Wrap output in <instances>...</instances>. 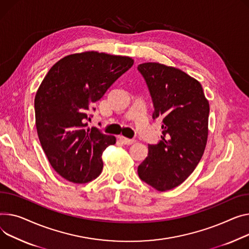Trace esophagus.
<instances>
[{
    "label": "esophagus",
    "mask_w": 249,
    "mask_h": 249,
    "mask_svg": "<svg viewBox=\"0 0 249 249\" xmlns=\"http://www.w3.org/2000/svg\"><path fill=\"white\" fill-rule=\"evenodd\" d=\"M119 139L125 145H132L133 143H135L134 139H130V138H127V137H124V136H120Z\"/></svg>",
    "instance_id": "esophagus-1"
}]
</instances>
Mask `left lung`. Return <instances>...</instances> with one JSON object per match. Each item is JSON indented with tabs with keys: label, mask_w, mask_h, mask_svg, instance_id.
Instances as JSON below:
<instances>
[{
	"label": "left lung",
	"mask_w": 249,
	"mask_h": 249,
	"mask_svg": "<svg viewBox=\"0 0 249 249\" xmlns=\"http://www.w3.org/2000/svg\"><path fill=\"white\" fill-rule=\"evenodd\" d=\"M150 91L153 119L162 120V140L149 145L139 177L158 191L184 182L199 163L208 138L209 102L199 82L182 70L156 62L138 65Z\"/></svg>",
	"instance_id": "obj_1"
}]
</instances>
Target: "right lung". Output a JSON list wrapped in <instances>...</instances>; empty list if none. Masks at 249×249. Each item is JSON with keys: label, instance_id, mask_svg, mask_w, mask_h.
<instances>
[{"label": "right lung", "instance_id": "add662e5", "mask_svg": "<svg viewBox=\"0 0 249 249\" xmlns=\"http://www.w3.org/2000/svg\"><path fill=\"white\" fill-rule=\"evenodd\" d=\"M133 63L127 56L76 53L59 60L43 79L35 96L37 133L51 166L66 180L87 183L101 174L102 154L116 137L87 127L89 113Z\"/></svg>", "mask_w": 249, "mask_h": 249}]
</instances>
